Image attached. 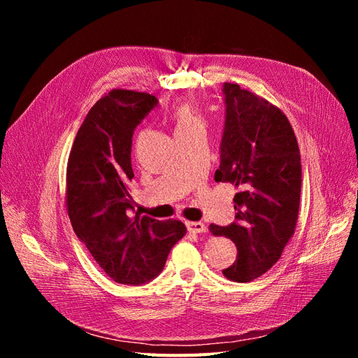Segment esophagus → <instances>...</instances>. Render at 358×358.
<instances>
[{
  "label": "esophagus",
  "instance_id": "esophagus-1",
  "mask_svg": "<svg viewBox=\"0 0 358 358\" xmlns=\"http://www.w3.org/2000/svg\"><path fill=\"white\" fill-rule=\"evenodd\" d=\"M187 229L189 233H196V234H200V233H206V225L200 221H188L187 222Z\"/></svg>",
  "mask_w": 358,
  "mask_h": 358
}]
</instances>
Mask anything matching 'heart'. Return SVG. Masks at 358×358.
Returning a JSON list of instances; mask_svg holds the SVG:
<instances>
[{"label": "heart", "mask_w": 358, "mask_h": 358, "mask_svg": "<svg viewBox=\"0 0 358 358\" xmlns=\"http://www.w3.org/2000/svg\"><path fill=\"white\" fill-rule=\"evenodd\" d=\"M169 121L173 127L175 136L203 128V116L197 109V106L189 101H182L173 106V109L169 112Z\"/></svg>", "instance_id": "heart-1"}]
</instances>
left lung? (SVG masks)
I'll use <instances>...</instances> for the list:
<instances>
[{
  "instance_id": "8db88e82",
  "label": "left lung",
  "mask_w": 358,
  "mask_h": 358,
  "mask_svg": "<svg viewBox=\"0 0 358 358\" xmlns=\"http://www.w3.org/2000/svg\"><path fill=\"white\" fill-rule=\"evenodd\" d=\"M225 125L216 182H230L236 222L210 224L213 236L237 246V259L222 270L234 282H251L282 255L296 231L301 191L297 138L284 112L263 96L224 83Z\"/></svg>"
}]
</instances>
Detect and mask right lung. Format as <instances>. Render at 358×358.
Instances as JSON below:
<instances>
[{
    "mask_svg": "<svg viewBox=\"0 0 358 358\" xmlns=\"http://www.w3.org/2000/svg\"><path fill=\"white\" fill-rule=\"evenodd\" d=\"M154 95L112 90L83 119L67 162L66 206L76 236L115 282H149L187 233L176 220L131 215L134 128L154 109Z\"/></svg>",
    "mask_w": 358,
    "mask_h": 358,
    "instance_id": "1",
    "label": "right lung"
}]
</instances>
